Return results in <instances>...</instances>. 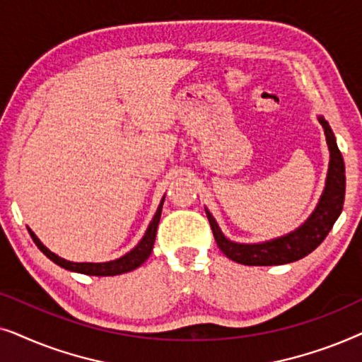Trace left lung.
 Segmentation results:
<instances>
[{"mask_svg": "<svg viewBox=\"0 0 362 362\" xmlns=\"http://www.w3.org/2000/svg\"><path fill=\"white\" fill-rule=\"evenodd\" d=\"M320 123L325 128L326 141H328L329 148V170L320 204L303 226L290 232V234L264 242V244H237V242L226 239L219 226L216 224L214 217L211 216L209 211H206L217 245H219L222 254L229 257L230 260L242 265L290 264V262L300 260L311 254L326 239V235L329 234L331 227L334 226L336 219H338L341 211H343L346 176L343 155H341L339 148L336 145L333 132H331L328 122L325 118L320 117Z\"/></svg>", "mask_w": 362, "mask_h": 362, "instance_id": "1", "label": "left lung"}]
</instances>
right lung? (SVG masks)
<instances>
[{
    "label": "right lung",
    "instance_id": "obj_1",
    "mask_svg": "<svg viewBox=\"0 0 362 362\" xmlns=\"http://www.w3.org/2000/svg\"><path fill=\"white\" fill-rule=\"evenodd\" d=\"M163 202H165V199L161 201L160 206H158L156 214H155V217H153V221L150 222V227H148L146 234L143 235V239L140 240V244H138L132 252H128L127 255H123L122 259H117V260H112V262H105V264H76V262L64 260V259H61V257H57L56 254H52V252L49 250V249H46V247L41 244V240H39L37 237L34 235V232L29 230V234H31L34 244L37 245V249L41 250L42 254L47 257V259H51L54 264H57L59 267H62V269H67V270H71V272H77V274L95 275V276L120 275V274H125V272L135 270L136 267H140L143 262H145L148 257H150L151 250H153V245H155L156 229H158V224H160Z\"/></svg>",
    "mask_w": 362,
    "mask_h": 362
}]
</instances>
